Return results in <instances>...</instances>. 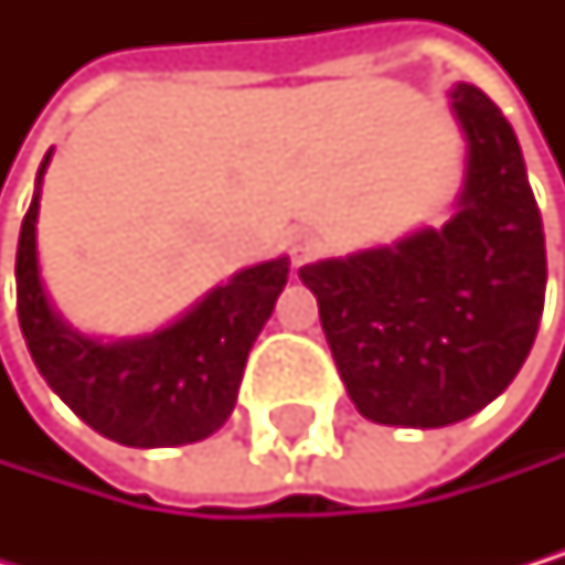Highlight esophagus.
<instances>
[{
  "label": "esophagus",
  "mask_w": 565,
  "mask_h": 565,
  "mask_svg": "<svg viewBox=\"0 0 565 565\" xmlns=\"http://www.w3.org/2000/svg\"><path fill=\"white\" fill-rule=\"evenodd\" d=\"M288 254H291V264L295 267L315 260L321 254V236L315 230H305V226L301 230H291V236H288Z\"/></svg>",
  "instance_id": "34e87169"
}]
</instances>
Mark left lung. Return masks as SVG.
Wrapping results in <instances>:
<instances>
[{
  "label": "left lung",
  "mask_w": 565,
  "mask_h": 565,
  "mask_svg": "<svg viewBox=\"0 0 565 565\" xmlns=\"http://www.w3.org/2000/svg\"><path fill=\"white\" fill-rule=\"evenodd\" d=\"M447 97L465 135L450 220L298 270L349 399L386 427L484 409L522 369L546 301V233L519 138L475 84Z\"/></svg>",
  "instance_id": "obj_1"
}]
</instances>
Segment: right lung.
Instances as JSON below:
<instances>
[{"mask_svg": "<svg viewBox=\"0 0 565 565\" xmlns=\"http://www.w3.org/2000/svg\"><path fill=\"white\" fill-rule=\"evenodd\" d=\"M50 156L19 230L15 305L26 349L74 414L125 447H179L216 434L233 414L247 355L288 285V257L236 270L166 329L97 339L63 318L40 277L36 220Z\"/></svg>", "mask_w": 565, "mask_h": 565, "instance_id": "right-lung-1", "label": "right lung"}]
</instances>
